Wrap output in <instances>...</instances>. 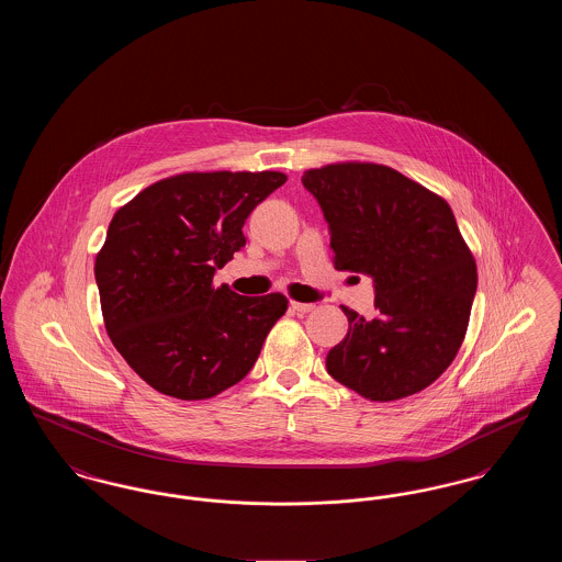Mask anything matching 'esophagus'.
Returning a JSON list of instances; mask_svg holds the SVG:
<instances>
[{"label": "esophagus", "instance_id": "esophagus-1", "mask_svg": "<svg viewBox=\"0 0 562 562\" xmlns=\"http://www.w3.org/2000/svg\"><path fill=\"white\" fill-rule=\"evenodd\" d=\"M291 307H293L296 314H307V312H312L316 305H314V303H299V301H291Z\"/></svg>", "mask_w": 562, "mask_h": 562}]
</instances>
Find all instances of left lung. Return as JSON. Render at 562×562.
<instances>
[{
    "label": "left lung",
    "mask_w": 562,
    "mask_h": 562,
    "mask_svg": "<svg viewBox=\"0 0 562 562\" xmlns=\"http://www.w3.org/2000/svg\"><path fill=\"white\" fill-rule=\"evenodd\" d=\"M301 181L328 223L335 269L373 278L376 316L341 307L348 335L326 371L374 402L426 390L461 348L479 282L451 206L369 161L312 168Z\"/></svg>",
    "instance_id": "obj_1"
}]
</instances>
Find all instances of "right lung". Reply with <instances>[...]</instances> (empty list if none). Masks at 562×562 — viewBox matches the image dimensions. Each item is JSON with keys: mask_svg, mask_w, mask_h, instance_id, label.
Instances as JSON below:
<instances>
[{"mask_svg": "<svg viewBox=\"0 0 562 562\" xmlns=\"http://www.w3.org/2000/svg\"><path fill=\"white\" fill-rule=\"evenodd\" d=\"M282 172H186L158 181L109 223L94 278L111 344L134 373L179 401H204L255 367L289 301L214 286L246 244L241 227Z\"/></svg>", "mask_w": 562, "mask_h": 562, "instance_id": "right-lung-1", "label": "right lung"}]
</instances>
